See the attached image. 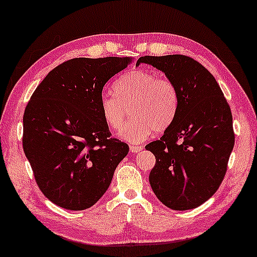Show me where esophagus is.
I'll return each mask as SVG.
<instances>
[{
	"mask_svg": "<svg viewBox=\"0 0 257 257\" xmlns=\"http://www.w3.org/2000/svg\"><path fill=\"white\" fill-rule=\"evenodd\" d=\"M142 150H143L142 146H130V151H131L132 154H139V152H141Z\"/></svg>",
	"mask_w": 257,
	"mask_h": 257,
	"instance_id": "1",
	"label": "esophagus"
}]
</instances>
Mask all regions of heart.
<instances>
[{"instance_id":"b5f03b06","label":"heart","mask_w":257,"mask_h":257,"mask_svg":"<svg viewBox=\"0 0 257 257\" xmlns=\"http://www.w3.org/2000/svg\"><path fill=\"white\" fill-rule=\"evenodd\" d=\"M114 92H105L99 100V109L108 127L121 128L132 107L134 118L117 133L130 143L147 140L155 131L163 132L173 124L178 110L176 85L148 70H132L115 81Z\"/></svg>"}]
</instances>
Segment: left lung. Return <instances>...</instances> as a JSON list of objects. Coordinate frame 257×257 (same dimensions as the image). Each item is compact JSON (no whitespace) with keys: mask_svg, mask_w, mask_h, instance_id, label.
I'll return each mask as SVG.
<instances>
[{"mask_svg":"<svg viewBox=\"0 0 257 257\" xmlns=\"http://www.w3.org/2000/svg\"><path fill=\"white\" fill-rule=\"evenodd\" d=\"M178 91V110L160 140L146 147L156 157L149 182L169 209H195L212 196L227 172L235 145L230 107L214 76L185 55L142 56Z\"/></svg>","mask_w":257,"mask_h":257,"instance_id":"obj_1","label":"left lung"}]
</instances>
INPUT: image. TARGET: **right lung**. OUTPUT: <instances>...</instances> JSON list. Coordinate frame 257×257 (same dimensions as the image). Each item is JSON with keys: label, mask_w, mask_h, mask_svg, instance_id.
<instances>
[{"label": "right lung", "mask_w": 257, "mask_h": 257, "mask_svg": "<svg viewBox=\"0 0 257 257\" xmlns=\"http://www.w3.org/2000/svg\"><path fill=\"white\" fill-rule=\"evenodd\" d=\"M130 57L72 58L46 75L24 115V151L40 191L72 211L97 203L128 146L110 138L99 100Z\"/></svg>", "instance_id": "1"}]
</instances>
